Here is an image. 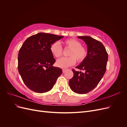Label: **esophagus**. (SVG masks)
<instances>
[{"mask_svg":"<svg viewBox=\"0 0 127 127\" xmlns=\"http://www.w3.org/2000/svg\"><path fill=\"white\" fill-rule=\"evenodd\" d=\"M66 69H63V73H64L65 72H66Z\"/></svg>","mask_w":127,"mask_h":127,"instance_id":"esophagus-1","label":"esophagus"}]
</instances>
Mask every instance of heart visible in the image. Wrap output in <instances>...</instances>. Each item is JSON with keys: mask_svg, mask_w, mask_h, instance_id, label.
<instances>
[{"mask_svg": "<svg viewBox=\"0 0 127 127\" xmlns=\"http://www.w3.org/2000/svg\"><path fill=\"white\" fill-rule=\"evenodd\" d=\"M63 43L65 47L70 49L68 53V56L69 57H63L57 60L56 64L58 67L65 69L75 64L76 59L78 63H81L85 60L87 55V51L82 45L80 41L75 39H69L64 41ZM50 49L52 54L56 58H59L63 55V49L59 42L53 43Z\"/></svg>", "mask_w": 127, "mask_h": 127, "instance_id": "heart-1", "label": "heart"}]
</instances>
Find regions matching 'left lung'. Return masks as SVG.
Here are the masks:
<instances>
[{
  "instance_id": "1",
  "label": "left lung",
  "mask_w": 127,
  "mask_h": 127,
  "mask_svg": "<svg viewBox=\"0 0 127 127\" xmlns=\"http://www.w3.org/2000/svg\"><path fill=\"white\" fill-rule=\"evenodd\" d=\"M87 46V55L84 61L76 68L84 72L72 71L74 76L69 81L71 89L77 94H86L95 88L104 75L108 54L104 46L96 40L88 36H78Z\"/></svg>"
}]
</instances>
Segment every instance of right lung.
<instances>
[{
	"label": "right lung",
	"mask_w": 127,
	"mask_h": 127,
	"mask_svg": "<svg viewBox=\"0 0 127 127\" xmlns=\"http://www.w3.org/2000/svg\"><path fill=\"white\" fill-rule=\"evenodd\" d=\"M64 36L39 33L28 37L18 55V69L23 81L29 89L39 93L51 90L63 73L53 67L55 59L50 51L51 45Z\"/></svg>",
	"instance_id": "right-lung-1"
}]
</instances>
